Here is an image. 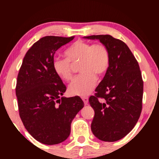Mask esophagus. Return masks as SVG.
<instances>
[{
	"label": "esophagus",
	"mask_w": 159,
	"mask_h": 159,
	"mask_svg": "<svg viewBox=\"0 0 159 159\" xmlns=\"http://www.w3.org/2000/svg\"><path fill=\"white\" fill-rule=\"evenodd\" d=\"M82 100L84 101V105H87V104H88V102H89L88 97H87V96H84V97H82Z\"/></svg>",
	"instance_id": "esophagus-1"
}]
</instances>
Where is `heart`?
<instances>
[{
	"mask_svg": "<svg viewBox=\"0 0 159 159\" xmlns=\"http://www.w3.org/2000/svg\"><path fill=\"white\" fill-rule=\"evenodd\" d=\"M66 58L56 57L52 66L57 75L68 81L72 76V65L80 61L79 71L81 72L72 80L69 86V93L84 96L90 94L97 81L96 75L105 73L110 65V53L105 45L93 44L78 40L65 51Z\"/></svg>",
	"mask_w": 159,
	"mask_h": 159,
	"instance_id": "b5f03b06",
	"label": "heart"
}]
</instances>
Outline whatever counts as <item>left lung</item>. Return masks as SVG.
I'll list each match as a JSON object with an SVG mask.
<instances>
[{
  "label": "left lung",
  "instance_id": "left-lung-1",
  "mask_svg": "<svg viewBox=\"0 0 159 159\" xmlns=\"http://www.w3.org/2000/svg\"><path fill=\"white\" fill-rule=\"evenodd\" d=\"M84 38L99 40L110 53L108 69L89 102L95 111L94 135L102 141H116L132 130L141 113L143 82L139 65L121 40L111 35Z\"/></svg>",
  "mask_w": 159,
  "mask_h": 159
}]
</instances>
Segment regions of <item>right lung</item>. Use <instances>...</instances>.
<instances>
[{
	"label": "right lung",
	"mask_w": 159,
	"mask_h": 159,
	"mask_svg": "<svg viewBox=\"0 0 159 159\" xmlns=\"http://www.w3.org/2000/svg\"><path fill=\"white\" fill-rule=\"evenodd\" d=\"M47 36L27 51L16 87L19 115L27 132L36 140L54 145L67 139L71 123L83 108L79 96H62L66 90L52 66L56 51L74 39Z\"/></svg>",
	"instance_id": "1"
}]
</instances>
